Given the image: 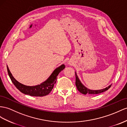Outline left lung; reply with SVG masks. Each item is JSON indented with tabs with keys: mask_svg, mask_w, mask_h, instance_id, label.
I'll use <instances>...</instances> for the list:
<instances>
[{
	"mask_svg": "<svg viewBox=\"0 0 127 127\" xmlns=\"http://www.w3.org/2000/svg\"><path fill=\"white\" fill-rule=\"evenodd\" d=\"M76 85L77 86V90L79 91L82 93L84 95H86L87 93H89L90 95H96V94H99L102 92H103L106 91L108 90L110 87L112 86L110 85L109 86L107 87L106 88L103 89L102 90H91L88 89H87L86 87L84 86L83 84L81 83L80 81L79 80V78H78V76H77V74L76 73Z\"/></svg>",
	"mask_w": 127,
	"mask_h": 127,
	"instance_id": "1",
	"label": "left lung"
}]
</instances>
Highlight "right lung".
I'll use <instances>...</instances> for the list:
<instances>
[{
    "mask_svg": "<svg viewBox=\"0 0 127 127\" xmlns=\"http://www.w3.org/2000/svg\"><path fill=\"white\" fill-rule=\"evenodd\" d=\"M65 66L64 64L60 66L55 69L54 72L51 74V76L49 77V78L45 81L44 82L41 83L40 85L33 86H28L23 85L20 83H19L17 80L15 79L13 77L10 71H9L8 67L7 66V69L8 74L11 78L12 82L13 83L15 86L22 93L25 95H30L31 96H43L48 95L49 94L51 90H53L54 84L56 82L57 76L60 73L61 71H62Z\"/></svg>",
    "mask_w": 127,
    "mask_h": 127,
    "instance_id": "add662e5",
    "label": "right lung"
}]
</instances>
